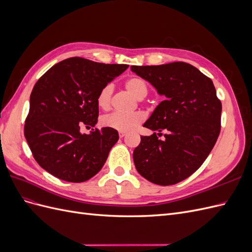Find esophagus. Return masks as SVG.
<instances>
[{
	"instance_id": "34e87169",
	"label": "esophagus",
	"mask_w": 252,
	"mask_h": 252,
	"mask_svg": "<svg viewBox=\"0 0 252 252\" xmlns=\"http://www.w3.org/2000/svg\"><path fill=\"white\" fill-rule=\"evenodd\" d=\"M119 135H120V138H121V139H123L124 136L126 135V133H125V132H120V133H119Z\"/></svg>"
}]
</instances>
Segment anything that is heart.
Here are the masks:
<instances>
[{"instance_id":"heart-1","label":"heart","mask_w":252,"mask_h":252,"mask_svg":"<svg viewBox=\"0 0 252 252\" xmlns=\"http://www.w3.org/2000/svg\"><path fill=\"white\" fill-rule=\"evenodd\" d=\"M126 89L135 98L142 100L148 94V88L146 83H145L140 78H130L125 82ZM112 94V86L106 85L104 86L100 94L97 95V105L103 109H107L110 105ZM144 120V114L141 112H133V113H120L113 112L105 116L101 123L104 127L112 128L114 130L120 132H128L131 131L135 127H138Z\"/></svg>"}]
</instances>
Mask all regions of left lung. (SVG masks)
Returning <instances> with one entry per match:
<instances>
[{"mask_svg": "<svg viewBox=\"0 0 252 252\" xmlns=\"http://www.w3.org/2000/svg\"><path fill=\"white\" fill-rule=\"evenodd\" d=\"M131 71L165 96L143 125L158 133L141 136L133 151L135 168L154 184H177L199 169L215 146L222 103L212 81L190 64L131 66Z\"/></svg>", "mask_w": 252, "mask_h": 252, "instance_id": "obj_1", "label": "left lung"}]
</instances>
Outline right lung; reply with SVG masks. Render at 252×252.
I'll use <instances>...</instances> for the list:
<instances>
[{"instance_id":"1","label":"right lung","mask_w":252,"mask_h":252,"mask_svg":"<svg viewBox=\"0 0 252 252\" xmlns=\"http://www.w3.org/2000/svg\"><path fill=\"white\" fill-rule=\"evenodd\" d=\"M128 68L69 58L53 65L35 83L30 94L24 134L43 169L66 182L81 183L102 169L119 140L112 128L83 126L97 123L101 89Z\"/></svg>"}]
</instances>
